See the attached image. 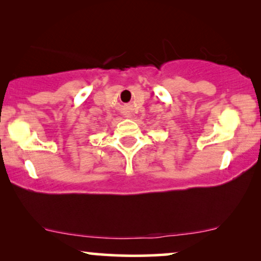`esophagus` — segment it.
Masks as SVG:
<instances>
[{"label":"esophagus","mask_w":261,"mask_h":261,"mask_svg":"<svg viewBox=\"0 0 261 261\" xmlns=\"http://www.w3.org/2000/svg\"><path fill=\"white\" fill-rule=\"evenodd\" d=\"M123 115H124V117H132V115H130V113H129V112L124 113V114H123Z\"/></svg>","instance_id":"esophagus-1"}]
</instances>
